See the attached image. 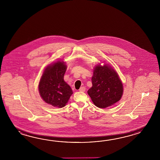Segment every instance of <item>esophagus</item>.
Instances as JSON below:
<instances>
[{
  "instance_id": "34e87169",
  "label": "esophagus",
  "mask_w": 160,
  "mask_h": 160,
  "mask_svg": "<svg viewBox=\"0 0 160 160\" xmlns=\"http://www.w3.org/2000/svg\"><path fill=\"white\" fill-rule=\"evenodd\" d=\"M79 92H84L85 91V87H81L79 88Z\"/></svg>"
}]
</instances>
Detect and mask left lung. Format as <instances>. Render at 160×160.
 Returning <instances> with one entry per match:
<instances>
[{
  "label": "left lung",
  "mask_w": 160,
  "mask_h": 160,
  "mask_svg": "<svg viewBox=\"0 0 160 160\" xmlns=\"http://www.w3.org/2000/svg\"><path fill=\"white\" fill-rule=\"evenodd\" d=\"M92 88L88 93L97 107L106 108L119 101L123 85L114 69L108 65H97L93 70Z\"/></svg>",
  "instance_id": "8db88e82"
}]
</instances>
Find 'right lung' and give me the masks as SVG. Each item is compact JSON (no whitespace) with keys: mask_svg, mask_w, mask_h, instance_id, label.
<instances>
[{"mask_svg":"<svg viewBox=\"0 0 160 160\" xmlns=\"http://www.w3.org/2000/svg\"><path fill=\"white\" fill-rule=\"evenodd\" d=\"M67 66L63 61L48 65L41 77L38 89L42 98L51 105L62 108L68 102L72 91L64 81Z\"/></svg>","mask_w":160,"mask_h":160,"instance_id":"1","label":"right lung"}]
</instances>
